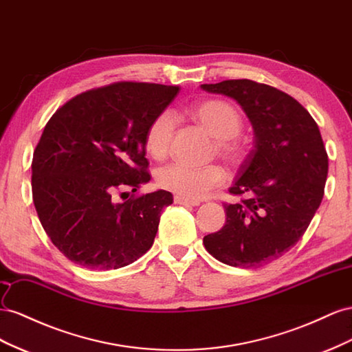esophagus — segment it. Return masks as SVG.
I'll return each instance as SVG.
<instances>
[{"instance_id":"obj_1","label":"esophagus","mask_w":352,"mask_h":352,"mask_svg":"<svg viewBox=\"0 0 352 352\" xmlns=\"http://www.w3.org/2000/svg\"><path fill=\"white\" fill-rule=\"evenodd\" d=\"M174 202H175L177 205H183V206H197V205H199V202H192V200H186V199L178 197V196H175Z\"/></svg>"}]
</instances>
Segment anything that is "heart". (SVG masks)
I'll list each match as a JSON object with an SVG mask.
<instances>
[{
	"label": "heart",
	"instance_id": "1",
	"mask_svg": "<svg viewBox=\"0 0 352 352\" xmlns=\"http://www.w3.org/2000/svg\"><path fill=\"white\" fill-rule=\"evenodd\" d=\"M192 115L197 122L218 138L217 148L219 155L230 162H236L245 155V144L239 138L243 125L242 113L226 100H205L192 109ZM175 129V118L169 110L160 112L150 125L144 135L147 153L155 159L168 155ZM224 170L217 165L188 166L179 162L165 165L157 169L156 183L164 190L196 202L206 197L214 188L224 183Z\"/></svg>",
	"mask_w": 352,
	"mask_h": 352
}]
</instances>
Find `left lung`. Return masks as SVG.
<instances>
[{"label":"left lung","instance_id":"1","mask_svg":"<svg viewBox=\"0 0 352 352\" xmlns=\"http://www.w3.org/2000/svg\"><path fill=\"white\" fill-rule=\"evenodd\" d=\"M242 106L255 146L239 169L224 204L227 221L204 237L208 252L232 267L258 268L289 252L324 195L329 157L316 120L294 97L250 79L200 85Z\"/></svg>","mask_w":352,"mask_h":352}]
</instances>
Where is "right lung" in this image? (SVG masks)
<instances>
[{
	"label": "right lung",
	"mask_w": 352,
	"mask_h": 352,
	"mask_svg": "<svg viewBox=\"0 0 352 352\" xmlns=\"http://www.w3.org/2000/svg\"><path fill=\"white\" fill-rule=\"evenodd\" d=\"M179 87L120 81L72 97L50 118L32 159V199L53 245L89 270H116L152 248L165 190L150 179L144 135ZM131 188L118 203L115 194ZM121 197L124 194H120Z\"/></svg>",
	"instance_id": "1"
}]
</instances>
